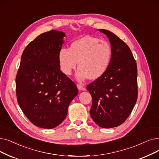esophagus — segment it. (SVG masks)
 I'll return each instance as SVG.
<instances>
[{
	"label": "esophagus",
	"instance_id": "1",
	"mask_svg": "<svg viewBox=\"0 0 159 159\" xmlns=\"http://www.w3.org/2000/svg\"><path fill=\"white\" fill-rule=\"evenodd\" d=\"M77 88L79 89V90H84V89H85L84 87L82 86V85H81V84H77Z\"/></svg>",
	"mask_w": 159,
	"mask_h": 159
}]
</instances>
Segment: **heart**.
Wrapping results in <instances>:
<instances>
[{"mask_svg": "<svg viewBox=\"0 0 159 159\" xmlns=\"http://www.w3.org/2000/svg\"><path fill=\"white\" fill-rule=\"evenodd\" d=\"M111 57L112 49L108 42L86 36L74 41L69 49L62 48L58 53V61L60 70L65 75H70L78 62L77 79L83 81L89 78L95 80L106 73Z\"/></svg>", "mask_w": 159, "mask_h": 159, "instance_id": "heart-1", "label": "heart"}]
</instances>
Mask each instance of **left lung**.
Masks as SVG:
<instances>
[{
    "label": "left lung",
    "mask_w": 159,
    "mask_h": 159,
    "mask_svg": "<svg viewBox=\"0 0 159 159\" xmlns=\"http://www.w3.org/2000/svg\"><path fill=\"white\" fill-rule=\"evenodd\" d=\"M109 39L111 61L100 79L87 85L92 98L90 116L102 128L118 127L132 112L138 96L137 66L128 45L112 32L98 30Z\"/></svg>",
    "instance_id": "left-lung-1"
}]
</instances>
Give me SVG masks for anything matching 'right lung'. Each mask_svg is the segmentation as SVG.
<instances>
[{
	"label": "right lung",
	"mask_w": 159,
	"mask_h": 159,
	"mask_svg": "<svg viewBox=\"0 0 159 159\" xmlns=\"http://www.w3.org/2000/svg\"><path fill=\"white\" fill-rule=\"evenodd\" d=\"M66 34L52 30L26 46L16 76V94L22 111L34 125L51 129L66 118L78 94L75 84L61 71L58 53Z\"/></svg>",
	"instance_id": "add662e5"
}]
</instances>
